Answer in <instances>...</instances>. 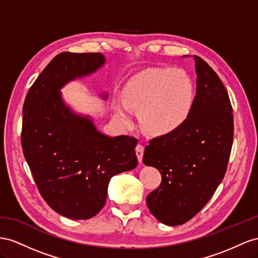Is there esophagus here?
<instances>
[{"instance_id": "obj_1", "label": "esophagus", "mask_w": 258, "mask_h": 258, "mask_svg": "<svg viewBox=\"0 0 258 258\" xmlns=\"http://www.w3.org/2000/svg\"><path fill=\"white\" fill-rule=\"evenodd\" d=\"M135 150H136V156H137V159H138V161H139V163H142L145 147H144L142 144H138V145L136 146Z\"/></svg>"}]
</instances>
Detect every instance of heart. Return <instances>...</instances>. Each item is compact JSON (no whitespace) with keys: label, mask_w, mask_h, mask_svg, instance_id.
Here are the masks:
<instances>
[{"label":"heart","mask_w":258,"mask_h":258,"mask_svg":"<svg viewBox=\"0 0 258 258\" xmlns=\"http://www.w3.org/2000/svg\"><path fill=\"white\" fill-rule=\"evenodd\" d=\"M124 105L138 112L143 130L151 135H166L181 127L191 113L195 87L186 71L174 68L145 70L130 81L123 93ZM117 116L128 123L123 105L115 107Z\"/></svg>","instance_id":"obj_1"}]
</instances>
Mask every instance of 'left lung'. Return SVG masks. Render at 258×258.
Segmentation results:
<instances>
[{
	"label": "left lung",
	"mask_w": 258,
	"mask_h": 258,
	"mask_svg": "<svg viewBox=\"0 0 258 258\" xmlns=\"http://www.w3.org/2000/svg\"><path fill=\"white\" fill-rule=\"evenodd\" d=\"M194 58L197 94L188 120L173 133L151 139L143 158L162 177L147 197V205L167 226L185 224L209 202L224 178L233 142L226 88L201 57Z\"/></svg>",
	"instance_id": "8db88e82"
}]
</instances>
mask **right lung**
<instances>
[{"label": "right lung", "mask_w": 258, "mask_h": 258, "mask_svg": "<svg viewBox=\"0 0 258 258\" xmlns=\"http://www.w3.org/2000/svg\"><path fill=\"white\" fill-rule=\"evenodd\" d=\"M105 61L100 53L58 54L32 84L23 107L21 147L36 187L51 209L71 219L96 215L106 203L110 178L138 163L136 138L100 133L61 97L64 84Z\"/></svg>", "instance_id": "1"}]
</instances>
